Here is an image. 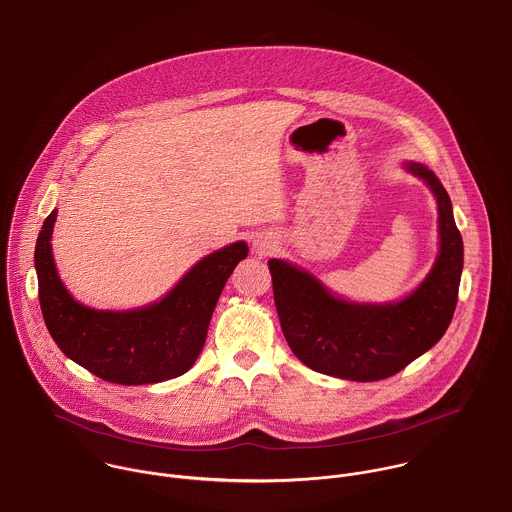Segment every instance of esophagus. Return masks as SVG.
Wrapping results in <instances>:
<instances>
[{"label": "esophagus", "instance_id": "34e87169", "mask_svg": "<svg viewBox=\"0 0 512 512\" xmlns=\"http://www.w3.org/2000/svg\"><path fill=\"white\" fill-rule=\"evenodd\" d=\"M255 249L259 255H267L273 249V245L269 241H259V243H255Z\"/></svg>", "mask_w": 512, "mask_h": 512}]
</instances>
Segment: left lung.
Instances as JSON below:
<instances>
[{
	"instance_id": "8db88e82",
	"label": "left lung",
	"mask_w": 512,
	"mask_h": 512,
	"mask_svg": "<svg viewBox=\"0 0 512 512\" xmlns=\"http://www.w3.org/2000/svg\"><path fill=\"white\" fill-rule=\"evenodd\" d=\"M405 167L437 197L441 237L431 273L411 295L385 305L351 303L311 273L269 259L283 335L295 357L313 371L347 381H381L427 353L451 325L463 273V237L439 177L423 163L409 161Z\"/></svg>"
}]
</instances>
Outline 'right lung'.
<instances>
[{"instance_id": "1", "label": "right lung", "mask_w": 512, "mask_h": 512, "mask_svg": "<svg viewBox=\"0 0 512 512\" xmlns=\"http://www.w3.org/2000/svg\"><path fill=\"white\" fill-rule=\"evenodd\" d=\"M53 209L35 243L39 305L57 347L93 373L117 385H151L187 373L207 337L217 299L247 243H231L191 267L157 303L129 311H99L81 305L61 283L53 253Z\"/></svg>"}]
</instances>
